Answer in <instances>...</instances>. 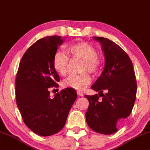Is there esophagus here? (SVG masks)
<instances>
[{
	"instance_id": "1",
	"label": "esophagus",
	"mask_w": 150,
	"mask_h": 150,
	"mask_svg": "<svg viewBox=\"0 0 150 150\" xmlns=\"http://www.w3.org/2000/svg\"><path fill=\"white\" fill-rule=\"evenodd\" d=\"M77 96H79V97H82V96H84V93H81V91H77Z\"/></svg>"
}]
</instances>
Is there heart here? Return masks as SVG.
Segmentation results:
<instances>
[{"label": "heart", "mask_w": 150, "mask_h": 150, "mask_svg": "<svg viewBox=\"0 0 150 150\" xmlns=\"http://www.w3.org/2000/svg\"><path fill=\"white\" fill-rule=\"evenodd\" d=\"M68 52L72 59H78L82 60L81 65V73L79 75H70L63 81L65 87L83 91L90 84L91 79L87 73L96 74L101 68L102 59L98 54L97 50L90 43L85 41L73 43L68 47ZM69 57L62 51H57L53 56L52 64L59 74L64 76L68 72Z\"/></svg>", "instance_id": "obj_1"}]
</instances>
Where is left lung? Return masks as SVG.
<instances>
[{
	"label": "left lung",
	"mask_w": 150,
	"mask_h": 150,
	"mask_svg": "<svg viewBox=\"0 0 150 150\" xmlns=\"http://www.w3.org/2000/svg\"><path fill=\"white\" fill-rule=\"evenodd\" d=\"M101 43L105 66L101 75L91 87L99 91L85 95L89 105L86 120L89 127L102 134H111L130 115L136 97L137 84L133 64L118 45L107 38L95 37ZM106 93L104 94L103 91ZM100 97H102V99Z\"/></svg>",
	"instance_id": "1"
}]
</instances>
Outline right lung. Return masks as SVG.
<instances>
[{"label": "right lung", "instance_id": "1", "mask_svg": "<svg viewBox=\"0 0 150 150\" xmlns=\"http://www.w3.org/2000/svg\"><path fill=\"white\" fill-rule=\"evenodd\" d=\"M63 41L56 35L37 41L24 53L17 71V107L26 126L39 136H51L62 130L77 98L76 91L71 88L50 97L49 89L58 87L59 81L53 56Z\"/></svg>", "mask_w": 150, "mask_h": 150}]
</instances>
